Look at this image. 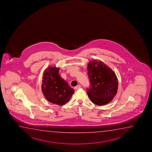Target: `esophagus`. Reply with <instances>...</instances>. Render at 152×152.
Listing matches in <instances>:
<instances>
[{"label": "esophagus", "instance_id": "obj_1", "mask_svg": "<svg viewBox=\"0 0 152 152\" xmlns=\"http://www.w3.org/2000/svg\"><path fill=\"white\" fill-rule=\"evenodd\" d=\"M80 87H81L80 85H77L76 86H75L74 88V89H75V90H77V89L80 88Z\"/></svg>", "mask_w": 152, "mask_h": 152}]
</instances>
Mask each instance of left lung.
I'll return each instance as SVG.
<instances>
[{
  "instance_id": "8db88e82",
  "label": "left lung",
  "mask_w": 152,
  "mask_h": 152,
  "mask_svg": "<svg viewBox=\"0 0 152 152\" xmlns=\"http://www.w3.org/2000/svg\"><path fill=\"white\" fill-rule=\"evenodd\" d=\"M90 86L87 93L95 104L102 106L112 101L118 89L117 76L110 68L96 60L89 63L87 67Z\"/></svg>"
}]
</instances>
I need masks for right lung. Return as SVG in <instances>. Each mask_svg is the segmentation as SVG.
<instances>
[{"label": "right lung", "mask_w": 152, "mask_h": 152, "mask_svg": "<svg viewBox=\"0 0 152 152\" xmlns=\"http://www.w3.org/2000/svg\"><path fill=\"white\" fill-rule=\"evenodd\" d=\"M59 68L49 66L44 72L42 85V93L49 102L63 105L69 101L75 91L59 74Z\"/></svg>", "instance_id": "add662e5"}]
</instances>
